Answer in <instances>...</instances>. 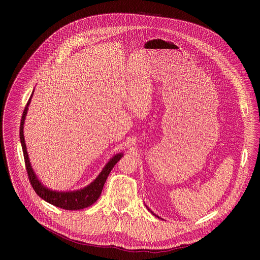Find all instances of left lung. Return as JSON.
Segmentation results:
<instances>
[{
	"instance_id": "8db88e82",
	"label": "left lung",
	"mask_w": 260,
	"mask_h": 260,
	"mask_svg": "<svg viewBox=\"0 0 260 260\" xmlns=\"http://www.w3.org/2000/svg\"><path fill=\"white\" fill-rule=\"evenodd\" d=\"M146 208H147V209H148V211H150V212H151V213H152V214H153V215H154V216H156V217H158V216H157V215H155V214H154V213H153V212H152V211H151V210H150V209H149V208H148V207H147V206H146ZM158 218H160V217H158Z\"/></svg>"
}]
</instances>
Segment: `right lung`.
Masks as SVG:
<instances>
[{
  "label": "right lung",
  "instance_id": "right-lung-1",
  "mask_svg": "<svg viewBox=\"0 0 260 260\" xmlns=\"http://www.w3.org/2000/svg\"><path fill=\"white\" fill-rule=\"evenodd\" d=\"M32 94H34V91L31 92L30 98L28 99V102L23 110V114H22L21 121H20L19 138H20L22 152H23V156H24L26 172H27L28 179H29V182L31 184L34 190L45 202H47L55 207L64 209V210H71V211L81 210V209L91 206L100 198L103 187H104V184H105L111 170L114 168V166L117 164V161L123 156V153L120 152V153L115 154L107 162V165L104 167V169L99 174V176L90 184H88L87 186H85L81 189L73 190V191H57V190H52V189L47 188L41 183V181L38 179V177H37V175L35 174V171L31 168V165H30V161L28 158V154L26 151V145L24 142L23 125H24V120H25V117L27 114L28 106H29Z\"/></svg>",
  "mask_w": 260,
  "mask_h": 260
}]
</instances>
